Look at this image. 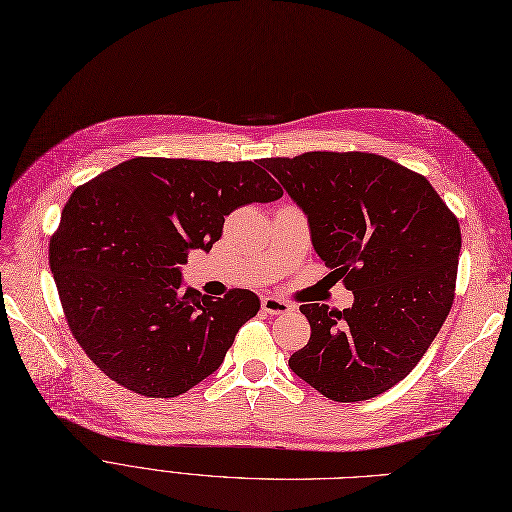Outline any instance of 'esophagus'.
<instances>
[{
    "label": "esophagus",
    "mask_w": 512,
    "mask_h": 512,
    "mask_svg": "<svg viewBox=\"0 0 512 512\" xmlns=\"http://www.w3.org/2000/svg\"><path fill=\"white\" fill-rule=\"evenodd\" d=\"M262 310L269 314H287V312H291V304L281 298H275V296H266V298H262Z\"/></svg>",
    "instance_id": "1"
}]
</instances>
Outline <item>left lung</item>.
<instances>
[{
	"label": "left lung",
	"instance_id": "8db88e82",
	"mask_svg": "<svg viewBox=\"0 0 512 512\" xmlns=\"http://www.w3.org/2000/svg\"><path fill=\"white\" fill-rule=\"evenodd\" d=\"M308 216L312 246L352 308L302 304L308 344L289 367L335 402L371 400L417 367L454 302L460 225L431 183L369 152L264 158Z\"/></svg>",
	"mask_w": 512,
	"mask_h": 512
}]
</instances>
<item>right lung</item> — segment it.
Returning <instances> with one entry per match:
<instances>
[{"mask_svg":"<svg viewBox=\"0 0 512 512\" xmlns=\"http://www.w3.org/2000/svg\"><path fill=\"white\" fill-rule=\"evenodd\" d=\"M283 196L254 162L131 158L79 185L50 239L68 327L100 371L135 394L175 398L212 375L260 310L181 287L191 250L221 239L225 216Z\"/></svg>","mask_w":512,"mask_h":512,"instance_id":"right-lung-1","label":"right lung"}]
</instances>
